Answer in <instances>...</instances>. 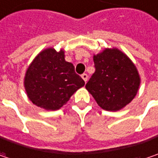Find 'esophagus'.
<instances>
[{
    "label": "esophagus",
    "mask_w": 158,
    "mask_h": 158,
    "mask_svg": "<svg viewBox=\"0 0 158 158\" xmlns=\"http://www.w3.org/2000/svg\"><path fill=\"white\" fill-rule=\"evenodd\" d=\"M81 78L84 79V81H85V82H87V80H88V74H87V73H83V74L81 75Z\"/></svg>",
    "instance_id": "esophagus-1"
}]
</instances>
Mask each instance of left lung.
<instances>
[{
	"instance_id": "obj_1",
	"label": "left lung",
	"mask_w": 158,
	"mask_h": 158,
	"mask_svg": "<svg viewBox=\"0 0 158 158\" xmlns=\"http://www.w3.org/2000/svg\"><path fill=\"white\" fill-rule=\"evenodd\" d=\"M95 72L86 88L98 105L106 111H118L135 98L140 83L137 68L123 52L113 48L94 55Z\"/></svg>"
}]
</instances>
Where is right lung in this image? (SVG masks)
Listing matches in <instances>:
<instances>
[{"label": "right lung", "instance_id": "1", "mask_svg": "<svg viewBox=\"0 0 158 158\" xmlns=\"http://www.w3.org/2000/svg\"><path fill=\"white\" fill-rule=\"evenodd\" d=\"M85 81L75 72L64 52L48 48L41 52L26 72L24 86L34 105L46 110H57L65 105Z\"/></svg>", "mask_w": 158, "mask_h": 158}]
</instances>
